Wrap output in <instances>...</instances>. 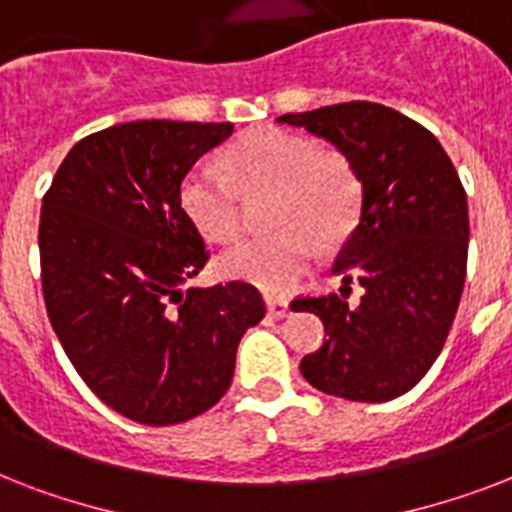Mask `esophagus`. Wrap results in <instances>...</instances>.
<instances>
[{
	"label": "esophagus",
	"instance_id": "34e87169",
	"mask_svg": "<svg viewBox=\"0 0 512 512\" xmlns=\"http://www.w3.org/2000/svg\"><path fill=\"white\" fill-rule=\"evenodd\" d=\"M265 308H268V316L271 319H284L289 313V300L287 297H279V295H265Z\"/></svg>",
	"mask_w": 512,
	"mask_h": 512
}]
</instances>
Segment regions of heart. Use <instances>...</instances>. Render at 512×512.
Masks as SVG:
<instances>
[{
	"label": "heart",
	"instance_id": "b5f03b06",
	"mask_svg": "<svg viewBox=\"0 0 512 512\" xmlns=\"http://www.w3.org/2000/svg\"><path fill=\"white\" fill-rule=\"evenodd\" d=\"M231 172L199 162L180 180V207L204 239L228 244L241 233V188L276 185L271 220L279 228L252 236L220 257V271L263 289H287L303 276L324 244H335L356 217L358 177L319 140L265 127L228 151Z\"/></svg>",
	"mask_w": 512,
	"mask_h": 512
}]
</instances>
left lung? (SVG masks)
<instances>
[{
  "label": "left lung",
  "instance_id": "8db88e82",
  "mask_svg": "<svg viewBox=\"0 0 512 512\" xmlns=\"http://www.w3.org/2000/svg\"><path fill=\"white\" fill-rule=\"evenodd\" d=\"M279 122L329 140L361 180V217L335 260L340 295H300L327 340L300 361L313 388L380 404L428 374L457 316L468 268V199L433 132L393 108L350 100ZM365 295L347 303L349 284Z\"/></svg>",
  "mask_w": 512,
  "mask_h": 512
}]
</instances>
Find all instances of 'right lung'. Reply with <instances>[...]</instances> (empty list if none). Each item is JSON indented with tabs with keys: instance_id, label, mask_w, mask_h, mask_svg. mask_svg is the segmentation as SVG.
<instances>
[{
	"instance_id": "add662e5",
	"label": "right lung",
	"mask_w": 512,
	"mask_h": 512,
	"mask_svg": "<svg viewBox=\"0 0 512 512\" xmlns=\"http://www.w3.org/2000/svg\"><path fill=\"white\" fill-rule=\"evenodd\" d=\"M231 122H127L92 132L42 199L47 316L87 388L127 420L199 417L231 385L236 348L265 316L247 281L180 289L207 265L180 180Z\"/></svg>"
}]
</instances>
